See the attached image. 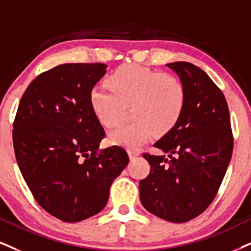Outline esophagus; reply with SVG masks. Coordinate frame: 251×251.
<instances>
[{
    "label": "esophagus",
    "mask_w": 251,
    "mask_h": 251,
    "mask_svg": "<svg viewBox=\"0 0 251 251\" xmlns=\"http://www.w3.org/2000/svg\"><path fill=\"white\" fill-rule=\"evenodd\" d=\"M128 154H129V158H130V159L132 160V159H135L136 157L140 156V152H138L137 150L130 149V150H128Z\"/></svg>",
    "instance_id": "34e87169"
}]
</instances>
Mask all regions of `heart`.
Returning <instances> with one entry per match:
<instances>
[{
  "instance_id": "heart-1",
  "label": "heart",
  "mask_w": 251,
  "mask_h": 251,
  "mask_svg": "<svg viewBox=\"0 0 251 251\" xmlns=\"http://www.w3.org/2000/svg\"><path fill=\"white\" fill-rule=\"evenodd\" d=\"M108 87L89 92V106L106 128L120 123L123 107L130 104L131 122L109 136L113 144L136 149L152 137L163 136L178 125L186 104V89L177 76L141 65H123L108 78Z\"/></svg>"
}]
</instances>
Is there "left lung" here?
<instances>
[{
    "label": "left lung",
    "mask_w": 251,
    "mask_h": 251,
    "mask_svg": "<svg viewBox=\"0 0 251 251\" xmlns=\"http://www.w3.org/2000/svg\"><path fill=\"white\" fill-rule=\"evenodd\" d=\"M186 89L178 125L153 144L164 154L143 153L150 173L140 181V198L148 212L181 224L211 205L224 179L233 134L224 93L202 70L186 61L166 64Z\"/></svg>",
    "instance_id": "left-lung-1"
}]
</instances>
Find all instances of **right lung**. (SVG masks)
Masks as SVG:
<instances>
[{
    "mask_svg": "<svg viewBox=\"0 0 251 251\" xmlns=\"http://www.w3.org/2000/svg\"><path fill=\"white\" fill-rule=\"evenodd\" d=\"M106 69L63 64L39 74L15 117L12 142L22 176L37 202L65 222L102 211L110 185L129 163L117 145L99 151L106 134L89 106V92Z\"/></svg>",
    "mask_w": 251,
    "mask_h": 251,
    "instance_id": "1",
    "label": "right lung"
}]
</instances>
